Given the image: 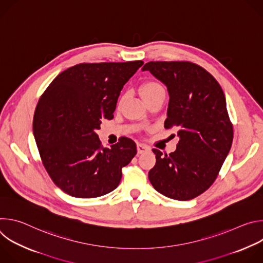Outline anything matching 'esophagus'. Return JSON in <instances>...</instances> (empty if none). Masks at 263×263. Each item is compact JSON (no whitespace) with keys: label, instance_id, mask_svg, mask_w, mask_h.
Wrapping results in <instances>:
<instances>
[{"label":"esophagus","instance_id":"1","mask_svg":"<svg viewBox=\"0 0 263 263\" xmlns=\"http://www.w3.org/2000/svg\"><path fill=\"white\" fill-rule=\"evenodd\" d=\"M147 151H149V147L146 144L141 143V142L137 143V152H138V154H143V153H145Z\"/></svg>","mask_w":263,"mask_h":263}]
</instances>
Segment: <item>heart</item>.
I'll return each instance as SVG.
<instances>
[{"label": "heart", "mask_w": 263, "mask_h": 263, "mask_svg": "<svg viewBox=\"0 0 263 263\" xmlns=\"http://www.w3.org/2000/svg\"><path fill=\"white\" fill-rule=\"evenodd\" d=\"M163 90H164L163 86L159 82H157V81H147L140 88L141 96L143 97L144 101L147 100L148 98H152V97L156 96L157 93H159V92H161ZM122 101H123V98L121 99V102Z\"/></svg>", "instance_id": "b5f03b06"}]
</instances>
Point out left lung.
<instances>
[{
    "label": "left lung",
    "instance_id": "obj_1",
    "mask_svg": "<svg viewBox=\"0 0 263 263\" xmlns=\"http://www.w3.org/2000/svg\"><path fill=\"white\" fill-rule=\"evenodd\" d=\"M141 69L166 86L164 128L179 137L168 155L153 148L156 164L148 172L149 182L167 198L192 200L212 185L232 145L223 91L206 69L189 61H149Z\"/></svg>",
    "mask_w": 263,
    "mask_h": 263
}]
</instances>
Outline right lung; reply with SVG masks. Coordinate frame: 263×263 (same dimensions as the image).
Segmentation results:
<instances>
[{
	"mask_svg": "<svg viewBox=\"0 0 263 263\" xmlns=\"http://www.w3.org/2000/svg\"><path fill=\"white\" fill-rule=\"evenodd\" d=\"M143 61L81 63L52 81L36 106L33 134L43 163L65 194L91 199L115 191L122 167L136 155L135 142L123 137L103 148L101 120L114 118L124 85Z\"/></svg>",
	"mask_w": 263,
	"mask_h": 263,
	"instance_id": "add662e5",
	"label": "right lung"
}]
</instances>
